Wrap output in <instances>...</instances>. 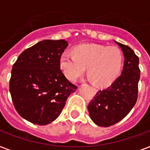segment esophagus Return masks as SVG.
<instances>
[{
	"label": "esophagus",
	"mask_w": 150,
	"mask_h": 150,
	"mask_svg": "<svg viewBox=\"0 0 150 150\" xmlns=\"http://www.w3.org/2000/svg\"><path fill=\"white\" fill-rule=\"evenodd\" d=\"M93 91L94 93H96V92H97V89H95V88H93Z\"/></svg>",
	"instance_id": "1"
}]
</instances>
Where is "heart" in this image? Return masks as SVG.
<instances>
[{
    "label": "heart",
    "instance_id": "obj_1",
    "mask_svg": "<svg viewBox=\"0 0 150 150\" xmlns=\"http://www.w3.org/2000/svg\"><path fill=\"white\" fill-rule=\"evenodd\" d=\"M123 53L117 47L99 44H81L73 54L64 51L60 57V67L68 80L75 81L85 72L94 84L108 86L117 79L123 66Z\"/></svg>",
    "mask_w": 150,
    "mask_h": 150
}]
</instances>
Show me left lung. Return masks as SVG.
<instances>
[{"instance_id": "left-lung-1", "label": "left lung", "mask_w": 150, "mask_h": 150, "mask_svg": "<svg viewBox=\"0 0 150 150\" xmlns=\"http://www.w3.org/2000/svg\"><path fill=\"white\" fill-rule=\"evenodd\" d=\"M125 57L121 75L107 89L96 93L88 105L89 116L98 126L109 127L125 117L138 98L139 60L132 49L118 42Z\"/></svg>"}]
</instances>
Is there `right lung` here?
<instances>
[{"mask_svg":"<svg viewBox=\"0 0 150 150\" xmlns=\"http://www.w3.org/2000/svg\"><path fill=\"white\" fill-rule=\"evenodd\" d=\"M68 46L64 40H42L25 50L13 64L9 83L13 104L31 123L54 121L77 89L60 67V57Z\"/></svg>","mask_w":150,"mask_h":150,"instance_id":"right-lung-1","label":"right lung"}]
</instances>
